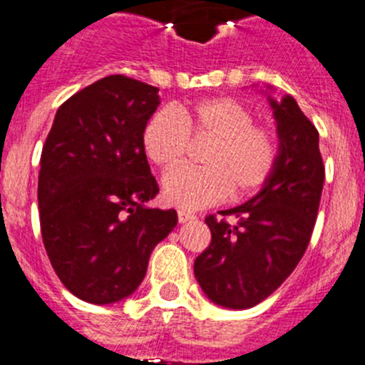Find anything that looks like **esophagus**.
Instances as JSON below:
<instances>
[{
    "mask_svg": "<svg viewBox=\"0 0 365 365\" xmlns=\"http://www.w3.org/2000/svg\"><path fill=\"white\" fill-rule=\"evenodd\" d=\"M178 218H179V223H186V222H190V220H193L195 215H191V212L184 211V209H179V211H178Z\"/></svg>",
    "mask_w": 365,
    "mask_h": 365,
    "instance_id": "1",
    "label": "esophagus"
}]
</instances>
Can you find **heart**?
Returning <instances> with one entry per match:
<instances>
[{
    "label": "heart",
    "mask_w": 365,
    "mask_h": 365,
    "mask_svg": "<svg viewBox=\"0 0 365 365\" xmlns=\"http://www.w3.org/2000/svg\"><path fill=\"white\" fill-rule=\"evenodd\" d=\"M254 120L250 108L234 97L156 111L142 131L143 153L156 167L179 163L190 150V135L212 140L202 156L205 167L181 165L165 175V198L178 207L198 209L216 204L230 191L237 198L257 193L275 172L279 138Z\"/></svg>",
    "instance_id": "b5f03b06"
}]
</instances>
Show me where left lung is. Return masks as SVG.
<instances>
[{"label": "left lung", "instance_id": "1", "mask_svg": "<svg viewBox=\"0 0 365 365\" xmlns=\"http://www.w3.org/2000/svg\"><path fill=\"white\" fill-rule=\"evenodd\" d=\"M279 135L269 181L237 207L207 216L211 243L195 259V279L212 304L250 309L293 273L312 236L323 191L319 133L291 96L268 97Z\"/></svg>", "mask_w": 365, "mask_h": 365}]
</instances>
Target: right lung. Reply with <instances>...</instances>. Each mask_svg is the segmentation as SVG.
<instances>
[{
  "label": "right lung",
  "mask_w": 365,
  "mask_h": 365,
  "mask_svg": "<svg viewBox=\"0 0 365 365\" xmlns=\"http://www.w3.org/2000/svg\"><path fill=\"white\" fill-rule=\"evenodd\" d=\"M158 92L106 76L61 104L42 147V241L61 284L88 304L135 293L154 247L178 225L175 209L145 205L160 191L142 147Z\"/></svg>",
  "instance_id": "add662e5"
}]
</instances>
